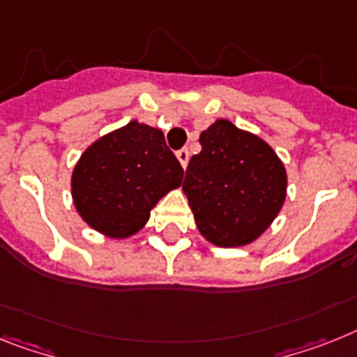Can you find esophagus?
<instances>
[{"mask_svg": "<svg viewBox=\"0 0 357 357\" xmlns=\"http://www.w3.org/2000/svg\"><path fill=\"white\" fill-rule=\"evenodd\" d=\"M176 158H178L181 166L185 169V166H188V160H190V151H188V149H178V151H176Z\"/></svg>", "mask_w": 357, "mask_h": 357, "instance_id": "34e87169", "label": "esophagus"}]
</instances>
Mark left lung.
Returning a JSON list of instances; mask_svg holds the SVG:
<instances>
[{"label":"left lung","instance_id":"left-lung-1","mask_svg":"<svg viewBox=\"0 0 357 357\" xmlns=\"http://www.w3.org/2000/svg\"><path fill=\"white\" fill-rule=\"evenodd\" d=\"M202 151L185 169L188 197L200 235L220 248L261 237L287 199V169L253 132L220 119L199 138Z\"/></svg>","mask_w":357,"mask_h":357}]
</instances>
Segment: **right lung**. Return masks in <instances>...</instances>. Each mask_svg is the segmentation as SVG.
Masks as SVG:
<instances>
[{
  "label": "right lung",
  "instance_id": "add662e5",
  "mask_svg": "<svg viewBox=\"0 0 357 357\" xmlns=\"http://www.w3.org/2000/svg\"><path fill=\"white\" fill-rule=\"evenodd\" d=\"M182 176L184 169L164 132L132 120L85 149L70 191L76 211L91 228L126 238L146 226L158 200L178 188Z\"/></svg>",
  "mask_w": 357,
  "mask_h": 357
}]
</instances>
